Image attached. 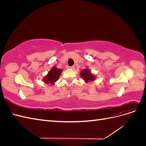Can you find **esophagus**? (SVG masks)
<instances>
[{"label":"esophagus","mask_w":146,"mask_h":146,"mask_svg":"<svg viewBox=\"0 0 146 146\" xmlns=\"http://www.w3.org/2000/svg\"><path fill=\"white\" fill-rule=\"evenodd\" d=\"M69 68H70V69H74L75 68V66H70Z\"/></svg>","instance_id":"esophagus-1"}]
</instances>
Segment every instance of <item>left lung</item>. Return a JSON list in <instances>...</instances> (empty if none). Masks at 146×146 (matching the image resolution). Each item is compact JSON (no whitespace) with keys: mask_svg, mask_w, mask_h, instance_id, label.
Listing matches in <instances>:
<instances>
[{"mask_svg":"<svg viewBox=\"0 0 146 146\" xmlns=\"http://www.w3.org/2000/svg\"><path fill=\"white\" fill-rule=\"evenodd\" d=\"M80 76L82 77L83 80L86 83L93 82L96 78L94 75L91 72V70L88 69L82 70L80 72Z\"/></svg>","mask_w":146,"mask_h":146,"instance_id":"left-lung-1","label":"left lung"}]
</instances>
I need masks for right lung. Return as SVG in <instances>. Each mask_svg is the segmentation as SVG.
Returning a JSON list of instances; mask_svg holds the SVG:
<instances>
[{"instance_id": "obj_1", "label": "right lung", "mask_w": 146, "mask_h": 146, "mask_svg": "<svg viewBox=\"0 0 146 146\" xmlns=\"http://www.w3.org/2000/svg\"><path fill=\"white\" fill-rule=\"evenodd\" d=\"M62 71V69H58L55 66H54L48 72L47 75L44 77L43 82L46 84L49 83L50 85H54V83L58 80Z\"/></svg>"}]
</instances>
